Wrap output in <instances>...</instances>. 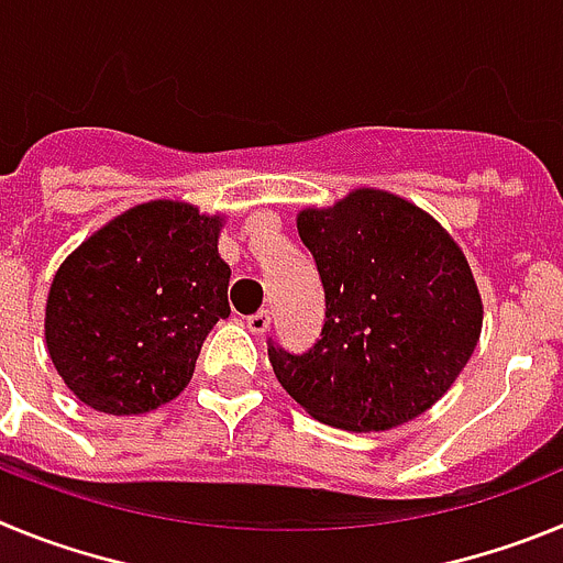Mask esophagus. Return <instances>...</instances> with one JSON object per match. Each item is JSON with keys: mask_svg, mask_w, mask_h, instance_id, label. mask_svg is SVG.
<instances>
[{"mask_svg": "<svg viewBox=\"0 0 563 563\" xmlns=\"http://www.w3.org/2000/svg\"><path fill=\"white\" fill-rule=\"evenodd\" d=\"M245 321H247V330L256 332V335H262V332L271 330V310L253 312V316H247Z\"/></svg>", "mask_w": 563, "mask_h": 563, "instance_id": "34e87169", "label": "esophagus"}]
</instances>
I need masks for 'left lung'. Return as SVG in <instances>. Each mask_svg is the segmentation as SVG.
I'll list each match as a JSON object with an SVG mask.
<instances>
[{"instance_id": "obj_1", "label": "left lung", "mask_w": 563, "mask_h": 563, "mask_svg": "<svg viewBox=\"0 0 563 563\" xmlns=\"http://www.w3.org/2000/svg\"><path fill=\"white\" fill-rule=\"evenodd\" d=\"M324 327L296 355L267 341L287 395L335 429L386 431L431 409L474 355L482 298L454 239L395 194L357 188L298 213Z\"/></svg>"}]
</instances>
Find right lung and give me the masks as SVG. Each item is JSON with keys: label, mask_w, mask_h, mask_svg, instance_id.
Listing matches in <instances>:
<instances>
[{"label": "right lung", "mask_w": 563, "mask_h": 563, "mask_svg": "<svg viewBox=\"0 0 563 563\" xmlns=\"http://www.w3.org/2000/svg\"><path fill=\"white\" fill-rule=\"evenodd\" d=\"M222 220L154 200L121 213L58 267L44 338L69 391L103 415H143L188 386L202 341L231 316Z\"/></svg>", "instance_id": "obj_1"}]
</instances>
